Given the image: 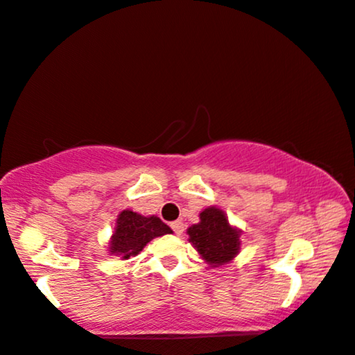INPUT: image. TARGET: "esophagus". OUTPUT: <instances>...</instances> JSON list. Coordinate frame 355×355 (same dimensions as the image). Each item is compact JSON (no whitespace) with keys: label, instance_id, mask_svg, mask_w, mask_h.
Masks as SVG:
<instances>
[{"label":"esophagus","instance_id":"34e87169","mask_svg":"<svg viewBox=\"0 0 355 355\" xmlns=\"http://www.w3.org/2000/svg\"><path fill=\"white\" fill-rule=\"evenodd\" d=\"M171 228L173 230V233H175V235H182L183 230H184V224L182 220H173L171 224Z\"/></svg>","mask_w":355,"mask_h":355}]
</instances>
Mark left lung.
I'll use <instances>...</instances> for the list:
<instances>
[{
  "instance_id": "8db88e82",
  "label": "left lung",
  "mask_w": 355,
  "mask_h": 355,
  "mask_svg": "<svg viewBox=\"0 0 355 355\" xmlns=\"http://www.w3.org/2000/svg\"><path fill=\"white\" fill-rule=\"evenodd\" d=\"M189 241L209 264H225L239 250V232L230 227L224 211L209 207L200 213L199 224L188 228Z\"/></svg>"
}]
</instances>
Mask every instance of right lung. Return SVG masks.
<instances>
[{
  "label": "right lung",
  "instance_id": "right-lung-1",
  "mask_svg": "<svg viewBox=\"0 0 355 355\" xmlns=\"http://www.w3.org/2000/svg\"><path fill=\"white\" fill-rule=\"evenodd\" d=\"M172 230L156 216H141L125 209L119 214L116 232L112 235L111 252L123 260L135 257L156 236H163Z\"/></svg>",
  "mask_w": 355,
  "mask_h": 355
}]
</instances>
